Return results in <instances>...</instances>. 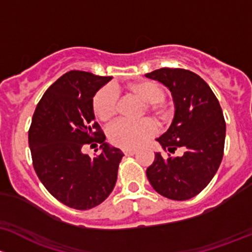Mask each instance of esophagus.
I'll return each instance as SVG.
<instances>
[{"instance_id": "1", "label": "esophagus", "mask_w": 252, "mask_h": 252, "mask_svg": "<svg viewBox=\"0 0 252 252\" xmlns=\"http://www.w3.org/2000/svg\"><path fill=\"white\" fill-rule=\"evenodd\" d=\"M123 152L125 155H134L137 153V150L136 149H124Z\"/></svg>"}]
</instances>
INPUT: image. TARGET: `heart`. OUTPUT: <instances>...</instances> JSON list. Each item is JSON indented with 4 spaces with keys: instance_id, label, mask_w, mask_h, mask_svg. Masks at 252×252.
<instances>
[{
    "instance_id": "1",
    "label": "heart",
    "mask_w": 252,
    "mask_h": 252,
    "mask_svg": "<svg viewBox=\"0 0 252 252\" xmlns=\"http://www.w3.org/2000/svg\"><path fill=\"white\" fill-rule=\"evenodd\" d=\"M120 88L103 87L93 97L92 108L95 118L103 123L110 121L118 111V94ZM131 94L145 102V108L158 120L166 123L172 116V108L164 99V90L152 80H139L126 86ZM145 110V109H144ZM157 124L152 119H142L139 121H129L121 119L109 127V141L116 147L132 149L143 145L145 142L157 134Z\"/></svg>"
}]
</instances>
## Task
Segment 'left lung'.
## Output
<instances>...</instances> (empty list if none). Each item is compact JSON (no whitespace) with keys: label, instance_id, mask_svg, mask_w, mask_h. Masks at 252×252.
<instances>
[{"label":"left lung","instance_id":"left-lung-1","mask_svg":"<svg viewBox=\"0 0 252 252\" xmlns=\"http://www.w3.org/2000/svg\"><path fill=\"white\" fill-rule=\"evenodd\" d=\"M164 84L172 93L175 118L170 128L157 138L162 149L182 157L160 153L147 168L153 188L165 198L188 200L198 195L219 170L223 158L225 121L222 108L209 85L195 72L161 68L145 74Z\"/></svg>","mask_w":252,"mask_h":252}]
</instances>
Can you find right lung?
<instances>
[{
    "instance_id": "1",
    "label": "right lung",
    "mask_w": 252,
    "mask_h": 252,
    "mask_svg": "<svg viewBox=\"0 0 252 252\" xmlns=\"http://www.w3.org/2000/svg\"><path fill=\"white\" fill-rule=\"evenodd\" d=\"M111 79L80 70L65 72L46 91L32 115L29 147L36 175L71 209L98 206L115 187L124 154L105 143L92 108L97 91ZM92 143L100 144L102 153L91 159L82 149Z\"/></svg>"
}]
</instances>
